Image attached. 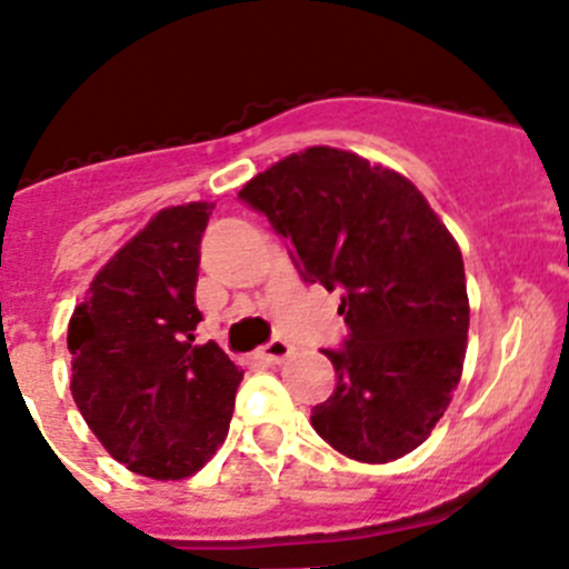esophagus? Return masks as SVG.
<instances>
[{
    "mask_svg": "<svg viewBox=\"0 0 569 569\" xmlns=\"http://www.w3.org/2000/svg\"><path fill=\"white\" fill-rule=\"evenodd\" d=\"M290 353H292L290 342L282 340V337H273L266 348H260V351H257V359L266 365H279V362H284Z\"/></svg>",
    "mask_w": 569,
    "mask_h": 569,
    "instance_id": "esophagus-1",
    "label": "esophagus"
}]
</instances>
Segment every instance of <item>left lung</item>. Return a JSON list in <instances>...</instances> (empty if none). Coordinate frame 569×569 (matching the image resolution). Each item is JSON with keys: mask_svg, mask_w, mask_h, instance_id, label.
<instances>
[{"mask_svg": "<svg viewBox=\"0 0 569 569\" xmlns=\"http://www.w3.org/2000/svg\"><path fill=\"white\" fill-rule=\"evenodd\" d=\"M238 196L290 243L303 282L342 290L348 337L323 351L337 387L312 429L368 465L423 446L462 379L470 326L462 251L423 193L392 168L312 146Z\"/></svg>", "mask_w": 569, "mask_h": 569, "instance_id": "8db88e82", "label": "left lung"}]
</instances>
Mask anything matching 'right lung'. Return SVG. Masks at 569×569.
Instances as JSON below:
<instances>
[{
	"label": "right lung",
	"mask_w": 569,
	"mask_h": 569,
	"mask_svg": "<svg viewBox=\"0 0 569 569\" xmlns=\"http://www.w3.org/2000/svg\"><path fill=\"white\" fill-rule=\"evenodd\" d=\"M212 204L166 207L93 277L69 320L71 396L132 473H199L229 435L243 370L196 346L199 246Z\"/></svg>",
	"instance_id": "right-lung-1"
}]
</instances>
